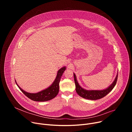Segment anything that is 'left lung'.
<instances>
[{"label": "left lung", "instance_id": "8db88e82", "mask_svg": "<svg viewBox=\"0 0 132 132\" xmlns=\"http://www.w3.org/2000/svg\"><path fill=\"white\" fill-rule=\"evenodd\" d=\"M73 76H74V81L75 83V86H76V92L78 93V95L80 96L81 97L91 100H96L98 99H101L105 97L106 95L113 89L114 86H116L118 79V73H117V76L113 82V83L106 89L102 90H86L84 88H82L78 84L76 75L73 73Z\"/></svg>", "mask_w": 132, "mask_h": 132}]
</instances>
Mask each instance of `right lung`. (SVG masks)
<instances>
[{
    "mask_svg": "<svg viewBox=\"0 0 132 132\" xmlns=\"http://www.w3.org/2000/svg\"><path fill=\"white\" fill-rule=\"evenodd\" d=\"M66 69V67H63L59 69L57 71V76H56V77L53 84L47 88L35 93H29L25 91L18 85L15 80V81L19 88L24 93V95L31 100L39 102L47 101L54 98L57 95L59 92V83L63 73Z\"/></svg>",
    "mask_w": 132,
    "mask_h": 132,
    "instance_id": "obj_1",
    "label": "right lung"
}]
</instances>
